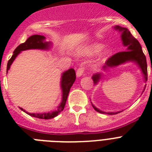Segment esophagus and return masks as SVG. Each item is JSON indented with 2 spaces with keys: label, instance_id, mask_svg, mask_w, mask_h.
<instances>
[{
  "label": "esophagus",
  "instance_id": "34e87169",
  "mask_svg": "<svg viewBox=\"0 0 152 152\" xmlns=\"http://www.w3.org/2000/svg\"><path fill=\"white\" fill-rule=\"evenodd\" d=\"M84 70H85V64H81V65L78 68V69L77 70V73H76V75H77V77H80V76H81V75L84 74Z\"/></svg>",
  "mask_w": 152,
  "mask_h": 152
}]
</instances>
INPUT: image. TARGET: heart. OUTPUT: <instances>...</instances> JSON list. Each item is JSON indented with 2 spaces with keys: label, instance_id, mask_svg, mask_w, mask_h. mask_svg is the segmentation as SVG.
Returning a JSON list of instances; mask_svg holds the SVG:
<instances>
[{
  "label": "heart",
  "instance_id": "obj_1",
  "mask_svg": "<svg viewBox=\"0 0 152 152\" xmlns=\"http://www.w3.org/2000/svg\"><path fill=\"white\" fill-rule=\"evenodd\" d=\"M102 48H103V45H102V44H93V45H90L89 47H88V48L85 49V52L90 55L95 54V53H97L98 52H100L102 49Z\"/></svg>",
  "mask_w": 152,
  "mask_h": 152
}]
</instances>
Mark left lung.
Wrapping results in <instances>:
<instances>
[{
    "label": "left lung",
    "mask_w": 152,
    "mask_h": 152,
    "mask_svg": "<svg viewBox=\"0 0 152 152\" xmlns=\"http://www.w3.org/2000/svg\"><path fill=\"white\" fill-rule=\"evenodd\" d=\"M115 29H119V31H122V40H123V45L127 47V51L124 52H117L116 54L113 55L111 57H110L107 61L105 62V65L103 66V68L107 67H113L117 66L119 64H123L128 61H135L137 64H139V67L142 69L143 75L145 80L148 79V69H147V61H146V58L145 54L142 52V46L139 41L134 37L131 33L129 32L128 29L126 28L121 27V26H116ZM100 77V74H96L93 76V80L95 84L97 83ZM94 109L97 112L100 113H104V112L98 110L97 108L92 105ZM119 112L116 113H107L110 115H114V114L118 113Z\"/></svg>",
    "instance_id": "obj_1"
}]
</instances>
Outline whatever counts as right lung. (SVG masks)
Returning <instances> with one entry per match:
<instances>
[{
	"label": "right lung",
	"instance_id": "right-lung-1",
	"mask_svg": "<svg viewBox=\"0 0 152 152\" xmlns=\"http://www.w3.org/2000/svg\"><path fill=\"white\" fill-rule=\"evenodd\" d=\"M45 37L43 36H40V35H33L30 36L29 38L26 39V41L23 43L20 44V45L16 48V49L13 52V55L10 58V59L8 61L7 66V71L10 69V67L11 65L12 62L13 60L15 59L17 55L23 50H27V49H46L49 48V42H44ZM75 79H76V73L75 71L73 68H70L69 70L64 72L61 77V89H62V100L61 103L58 107L57 110L54 111L52 113H29L26 112L23 109L20 108L21 110L24 111L26 113L29 114V116H33V117L39 118V119H49L52 118H54L55 116H58V114L60 113L61 111L64 110L65 103H66L67 98H68V94L72 86L73 85L75 82Z\"/></svg>",
	"mask_w": 152,
	"mask_h": 152
}]
</instances>
